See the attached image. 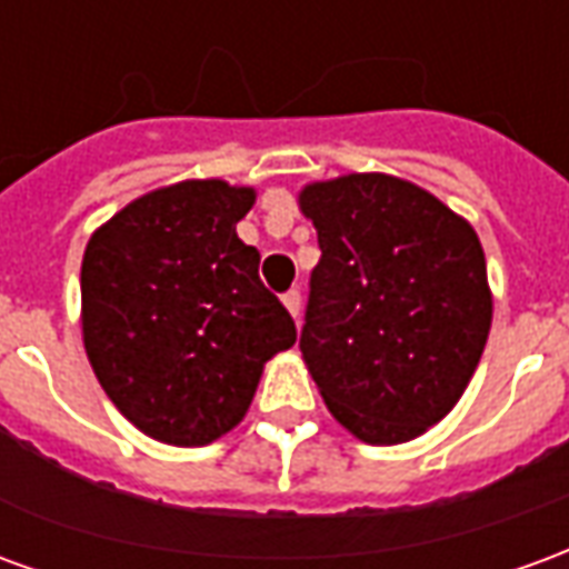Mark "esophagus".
<instances>
[{
  "mask_svg": "<svg viewBox=\"0 0 569 569\" xmlns=\"http://www.w3.org/2000/svg\"><path fill=\"white\" fill-rule=\"evenodd\" d=\"M283 305H286V310L296 317V320L301 317V292H298V289H289V292H286Z\"/></svg>",
  "mask_w": 569,
  "mask_h": 569,
  "instance_id": "1",
  "label": "esophagus"
}]
</instances>
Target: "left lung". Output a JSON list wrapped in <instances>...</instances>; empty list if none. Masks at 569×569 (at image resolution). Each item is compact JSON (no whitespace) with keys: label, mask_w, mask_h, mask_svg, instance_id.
Returning a JSON list of instances; mask_svg holds the SVG:
<instances>
[{"label":"left lung","mask_w":569,"mask_h":569,"mask_svg":"<svg viewBox=\"0 0 569 569\" xmlns=\"http://www.w3.org/2000/svg\"><path fill=\"white\" fill-rule=\"evenodd\" d=\"M298 207L322 249L298 341L322 402L369 445L418 439L457 406L488 345L478 234L387 173L310 182Z\"/></svg>","instance_id":"obj_1"}]
</instances>
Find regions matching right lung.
<instances>
[{
    "label": "right lung",
    "instance_id": "right-lung-1",
    "mask_svg": "<svg viewBox=\"0 0 569 569\" xmlns=\"http://www.w3.org/2000/svg\"><path fill=\"white\" fill-rule=\"evenodd\" d=\"M256 188L186 179L100 224L81 259V338L93 375L146 436L179 448L234 429L296 322L237 237Z\"/></svg>",
    "mask_w": 569,
    "mask_h": 569
}]
</instances>
